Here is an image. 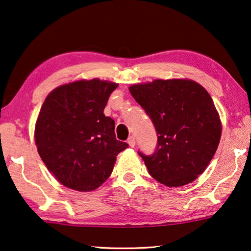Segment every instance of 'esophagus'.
<instances>
[{"label":"esophagus","instance_id":"esophagus-1","mask_svg":"<svg viewBox=\"0 0 251 251\" xmlns=\"http://www.w3.org/2000/svg\"><path fill=\"white\" fill-rule=\"evenodd\" d=\"M126 143L129 144L130 147H134V145H136V139H134V137H129L128 140H126Z\"/></svg>","mask_w":251,"mask_h":251}]
</instances>
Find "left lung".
Instances as JSON below:
<instances>
[{
	"instance_id": "left-lung-1",
	"label": "left lung",
	"mask_w": 251,
	"mask_h": 251,
	"mask_svg": "<svg viewBox=\"0 0 251 251\" xmlns=\"http://www.w3.org/2000/svg\"><path fill=\"white\" fill-rule=\"evenodd\" d=\"M152 121L157 146L138 151L148 172L168 187H181L204 172L219 147L222 126L212 97L188 79H156L129 88Z\"/></svg>"
}]
</instances>
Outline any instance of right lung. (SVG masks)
<instances>
[{"label":"right lung","instance_id":"1","mask_svg":"<svg viewBox=\"0 0 251 251\" xmlns=\"http://www.w3.org/2000/svg\"><path fill=\"white\" fill-rule=\"evenodd\" d=\"M118 85L100 79L57 87L42 105L35 143L46 168L63 186L92 191L111 176L120 151L114 120L105 117L108 97Z\"/></svg>","mask_w":251,"mask_h":251}]
</instances>
